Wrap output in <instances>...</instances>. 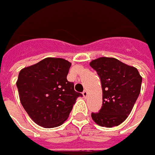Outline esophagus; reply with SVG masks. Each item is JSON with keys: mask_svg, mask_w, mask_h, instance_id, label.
Here are the masks:
<instances>
[{"mask_svg": "<svg viewBox=\"0 0 155 155\" xmlns=\"http://www.w3.org/2000/svg\"><path fill=\"white\" fill-rule=\"evenodd\" d=\"M82 95H83V97L85 98L87 96V90H84L82 92Z\"/></svg>", "mask_w": 155, "mask_h": 155, "instance_id": "34e87169", "label": "esophagus"}]
</instances>
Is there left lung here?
Returning <instances> with one entry per match:
<instances>
[{
  "label": "left lung",
  "instance_id": "obj_1",
  "mask_svg": "<svg viewBox=\"0 0 155 155\" xmlns=\"http://www.w3.org/2000/svg\"><path fill=\"white\" fill-rule=\"evenodd\" d=\"M90 66L97 72L102 87V107L98 113H92V119L101 127L119 126L131 113L140 93L142 78L137 68L115 58H98Z\"/></svg>",
  "mask_w": 155,
  "mask_h": 155
}]
</instances>
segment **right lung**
Listing matches in <instances>:
<instances>
[{"instance_id": "right-lung-1", "label": "right lung", "mask_w": 155, "mask_h": 155, "mask_svg": "<svg viewBox=\"0 0 155 155\" xmlns=\"http://www.w3.org/2000/svg\"><path fill=\"white\" fill-rule=\"evenodd\" d=\"M70 67L64 59L48 57L20 71L16 86L21 103L39 126H61L69 116L76 99L82 95L67 80Z\"/></svg>"}]
</instances>
